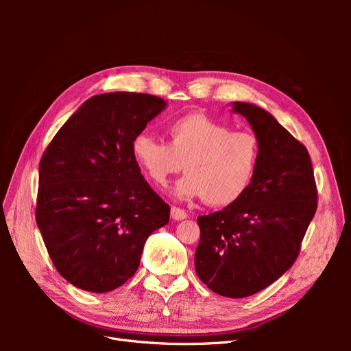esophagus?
Listing matches in <instances>:
<instances>
[{"label": "esophagus", "instance_id": "1", "mask_svg": "<svg viewBox=\"0 0 351 351\" xmlns=\"http://www.w3.org/2000/svg\"><path fill=\"white\" fill-rule=\"evenodd\" d=\"M171 218L176 219V221H182V219H186V218H187V214H186V210L180 209V208H177V206H173V208H171Z\"/></svg>", "mask_w": 351, "mask_h": 351}]
</instances>
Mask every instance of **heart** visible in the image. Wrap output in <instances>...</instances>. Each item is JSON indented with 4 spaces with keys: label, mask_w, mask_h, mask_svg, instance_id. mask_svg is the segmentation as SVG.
<instances>
[{
    "label": "heart",
    "mask_w": 351,
    "mask_h": 351,
    "mask_svg": "<svg viewBox=\"0 0 351 351\" xmlns=\"http://www.w3.org/2000/svg\"><path fill=\"white\" fill-rule=\"evenodd\" d=\"M168 143L147 133L132 141V155L158 187L183 169L174 187L178 199L204 197L210 206H227L246 195L261 158L258 137L204 114L192 112L169 121Z\"/></svg>",
    "instance_id": "heart-1"
}]
</instances>
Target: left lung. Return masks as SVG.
<instances>
[{"mask_svg": "<svg viewBox=\"0 0 351 351\" xmlns=\"http://www.w3.org/2000/svg\"><path fill=\"white\" fill-rule=\"evenodd\" d=\"M261 145L256 176L243 197L197 217L195 269L219 295L241 299L267 289L291 268L317 208L309 152L256 105L232 102Z\"/></svg>", "mask_w": 351, "mask_h": 351, "instance_id": "8db88e82", "label": "left lung"}]
</instances>
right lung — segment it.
Returning <instances> with one entry per match:
<instances>
[{"instance_id":"obj_1","label":"right lung","mask_w":351,"mask_h":351,"mask_svg":"<svg viewBox=\"0 0 351 351\" xmlns=\"http://www.w3.org/2000/svg\"><path fill=\"white\" fill-rule=\"evenodd\" d=\"M147 93L95 95L51 141L39 164L36 224L62 278L108 293L139 268L169 206L143 178L132 141L164 111Z\"/></svg>"}]
</instances>
